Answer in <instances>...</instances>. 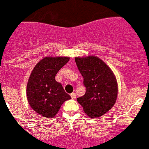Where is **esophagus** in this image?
<instances>
[{
  "mask_svg": "<svg viewBox=\"0 0 149 149\" xmlns=\"http://www.w3.org/2000/svg\"><path fill=\"white\" fill-rule=\"evenodd\" d=\"M70 96L71 98H72V99H76V98H77V95H76V93H74V92H72L70 95Z\"/></svg>",
  "mask_w": 149,
  "mask_h": 149,
  "instance_id": "esophagus-1",
  "label": "esophagus"
}]
</instances>
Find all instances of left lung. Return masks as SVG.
<instances>
[{
	"mask_svg": "<svg viewBox=\"0 0 149 149\" xmlns=\"http://www.w3.org/2000/svg\"><path fill=\"white\" fill-rule=\"evenodd\" d=\"M86 92L77 98L90 118H98L112 108L117 101L118 86L113 71L96 56L76 57Z\"/></svg>",
	"mask_w": 149,
	"mask_h": 149,
	"instance_id": "1",
	"label": "left lung"
}]
</instances>
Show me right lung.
I'll return each instance as SVG.
<instances>
[{"label": "right lung", "instance_id": "right-lung-1", "mask_svg": "<svg viewBox=\"0 0 149 149\" xmlns=\"http://www.w3.org/2000/svg\"><path fill=\"white\" fill-rule=\"evenodd\" d=\"M70 61L68 57H45L32 70L26 87L29 104L45 118H53L62 104L71 97L55 80L57 72Z\"/></svg>", "mask_w": 149, "mask_h": 149}]
</instances>
